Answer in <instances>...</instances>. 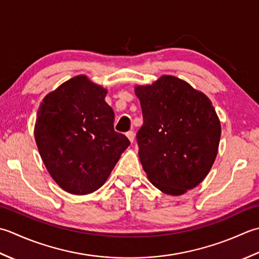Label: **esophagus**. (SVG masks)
<instances>
[{"mask_svg": "<svg viewBox=\"0 0 259 259\" xmlns=\"http://www.w3.org/2000/svg\"><path fill=\"white\" fill-rule=\"evenodd\" d=\"M126 136L128 137V140L131 141V143H133V142H134V132L133 131H128L127 133H126Z\"/></svg>", "mask_w": 259, "mask_h": 259, "instance_id": "1", "label": "esophagus"}]
</instances>
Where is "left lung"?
<instances>
[{
    "label": "left lung",
    "mask_w": 259,
    "mask_h": 259,
    "mask_svg": "<svg viewBox=\"0 0 259 259\" xmlns=\"http://www.w3.org/2000/svg\"><path fill=\"white\" fill-rule=\"evenodd\" d=\"M143 126L139 156L151 183L181 196L208 176L218 153L221 126L210 99L187 81L164 75L136 86Z\"/></svg>",
    "instance_id": "1"
}]
</instances>
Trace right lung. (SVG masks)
Here are the masks:
<instances>
[{"label":"right lung","instance_id":"obj_1","mask_svg":"<svg viewBox=\"0 0 259 259\" xmlns=\"http://www.w3.org/2000/svg\"><path fill=\"white\" fill-rule=\"evenodd\" d=\"M107 91L76 76L42 100L34 139L41 159L56 183L72 194H88L107 180L131 144L114 131Z\"/></svg>","mask_w":259,"mask_h":259}]
</instances>
